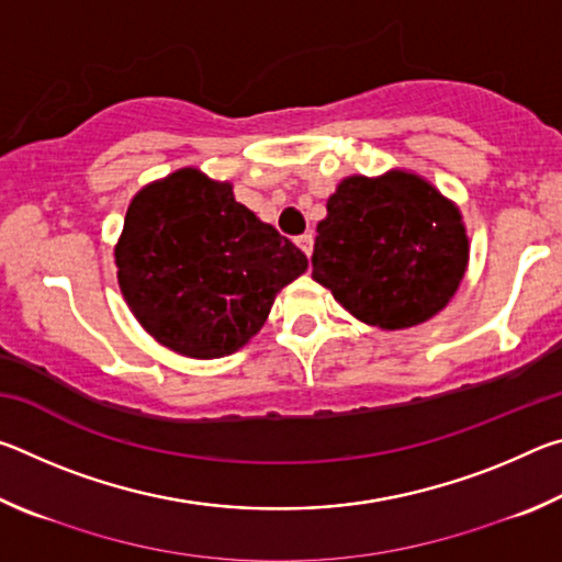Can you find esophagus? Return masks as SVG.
Wrapping results in <instances>:
<instances>
[{"instance_id": "34e87169", "label": "esophagus", "mask_w": 562, "mask_h": 562, "mask_svg": "<svg viewBox=\"0 0 562 562\" xmlns=\"http://www.w3.org/2000/svg\"><path fill=\"white\" fill-rule=\"evenodd\" d=\"M294 243H297L300 250L310 258V255H312V247H315V237H312L310 233H304V235H300L297 240H294Z\"/></svg>"}]
</instances>
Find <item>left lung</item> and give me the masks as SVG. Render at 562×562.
<instances>
[{
  "label": "left lung",
  "instance_id": "1",
  "mask_svg": "<svg viewBox=\"0 0 562 562\" xmlns=\"http://www.w3.org/2000/svg\"><path fill=\"white\" fill-rule=\"evenodd\" d=\"M459 205L406 168L347 176L317 223L312 280L351 317L408 329L446 307L469 268Z\"/></svg>",
  "mask_w": 562,
  "mask_h": 562
}]
</instances>
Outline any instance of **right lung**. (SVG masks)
<instances>
[{
  "mask_svg": "<svg viewBox=\"0 0 562 562\" xmlns=\"http://www.w3.org/2000/svg\"><path fill=\"white\" fill-rule=\"evenodd\" d=\"M113 258L138 325L190 359L245 347L307 270L302 250L235 201L231 180L193 166L133 195Z\"/></svg>",
  "mask_w": 562,
  "mask_h": 562,
  "instance_id": "add662e5",
  "label": "right lung"
}]
</instances>
